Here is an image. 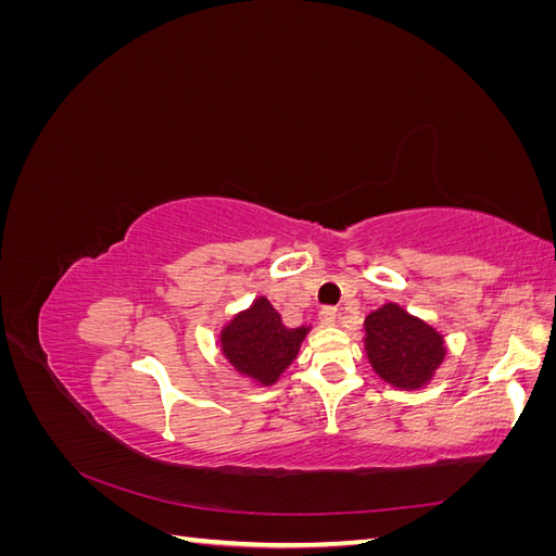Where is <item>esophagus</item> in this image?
<instances>
[{"label": "esophagus", "mask_w": 556, "mask_h": 556, "mask_svg": "<svg viewBox=\"0 0 556 556\" xmlns=\"http://www.w3.org/2000/svg\"><path fill=\"white\" fill-rule=\"evenodd\" d=\"M336 323H339V311H336L333 306H327V308L319 311V325L333 327Z\"/></svg>", "instance_id": "obj_1"}]
</instances>
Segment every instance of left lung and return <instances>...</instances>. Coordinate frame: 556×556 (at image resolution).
Listing matches in <instances>:
<instances>
[{
  "instance_id": "left-lung-1",
  "label": "left lung",
  "mask_w": 556,
  "mask_h": 556,
  "mask_svg": "<svg viewBox=\"0 0 556 556\" xmlns=\"http://www.w3.org/2000/svg\"><path fill=\"white\" fill-rule=\"evenodd\" d=\"M374 371L399 390H419L445 357L443 336L396 304H384L364 323Z\"/></svg>"
}]
</instances>
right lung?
<instances>
[{
    "label": "right lung",
    "mask_w": 556,
    "mask_h": 556,
    "mask_svg": "<svg viewBox=\"0 0 556 556\" xmlns=\"http://www.w3.org/2000/svg\"><path fill=\"white\" fill-rule=\"evenodd\" d=\"M306 333L308 327H285L268 299L260 296L223 329L220 345L239 374L260 384H274L294 362Z\"/></svg>",
    "instance_id": "right-lung-1"
}]
</instances>
